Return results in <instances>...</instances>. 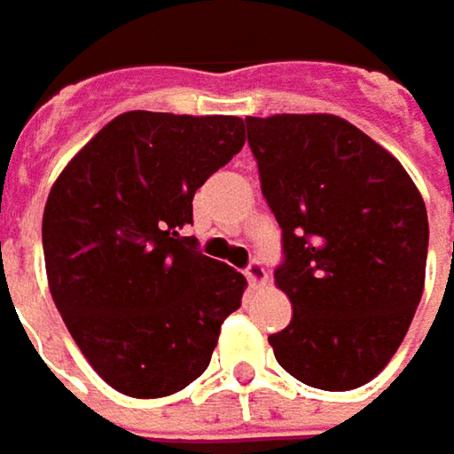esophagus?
I'll return each instance as SVG.
<instances>
[{
  "label": "esophagus",
  "instance_id": "34e87169",
  "mask_svg": "<svg viewBox=\"0 0 454 454\" xmlns=\"http://www.w3.org/2000/svg\"><path fill=\"white\" fill-rule=\"evenodd\" d=\"M247 280L252 287H259V285H264L267 282V270H264V264L262 262H249V267H247Z\"/></svg>",
  "mask_w": 454,
  "mask_h": 454
}]
</instances>
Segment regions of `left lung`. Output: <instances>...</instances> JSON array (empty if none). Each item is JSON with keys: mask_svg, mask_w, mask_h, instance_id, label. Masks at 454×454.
Returning a JSON list of instances; mask_svg holds the SVG:
<instances>
[{"mask_svg": "<svg viewBox=\"0 0 454 454\" xmlns=\"http://www.w3.org/2000/svg\"><path fill=\"white\" fill-rule=\"evenodd\" d=\"M247 136L282 228L275 285L293 303L287 329L270 336L275 357L310 387L364 386L424 293V200L401 161L344 118H247Z\"/></svg>", "mask_w": 454, "mask_h": 454, "instance_id": "obj_1", "label": "left lung"}]
</instances>
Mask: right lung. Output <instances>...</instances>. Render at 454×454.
I'll use <instances>...</instances> for the list:
<instances>
[{"label": "right lung", "instance_id": "right-lung-1", "mask_svg": "<svg viewBox=\"0 0 454 454\" xmlns=\"http://www.w3.org/2000/svg\"><path fill=\"white\" fill-rule=\"evenodd\" d=\"M233 115L130 110L51 187L43 254L68 333L110 387L164 398L210 364L247 280L182 231L205 179L244 146Z\"/></svg>", "mask_w": 454, "mask_h": 454}]
</instances>
